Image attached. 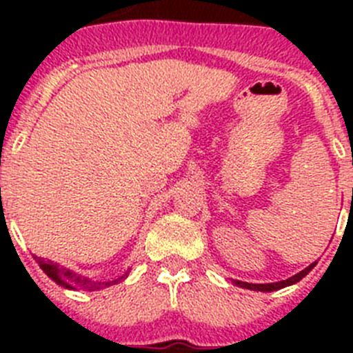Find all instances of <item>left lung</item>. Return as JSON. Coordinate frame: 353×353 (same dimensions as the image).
<instances>
[{
  "mask_svg": "<svg viewBox=\"0 0 353 353\" xmlns=\"http://www.w3.org/2000/svg\"><path fill=\"white\" fill-rule=\"evenodd\" d=\"M314 265H316V261L314 263H311L307 269H304L302 272L295 274V276H292L290 279H285V281H277V283H267V285H252V283H244V281H235L236 286H242V288H248V290H256V292H274V290H279V288H285V286H290L293 285V283L301 281L302 277L307 276L310 274V270L313 269Z\"/></svg>",
  "mask_w": 353,
  "mask_h": 353,
  "instance_id": "obj_1",
  "label": "left lung"
}]
</instances>
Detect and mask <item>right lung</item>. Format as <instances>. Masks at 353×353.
<instances>
[{
  "label": "right lung",
  "mask_w": 353,
  "mask_h": 353,
  "mask_svg": "<svg viewBox=\"0 0 353 353\" xmlns=\"http://www.w3.org/2000/svg\"><path fill=\"white\" fill-rule=\"evenodd\" d=\"M37 261H39L40 269L48 274L52 281H56L58 285L65 286V288H72V290H88V292H93V290H101V288H105V286L114 285V283L121 281V279L127 276L125 274V276H121L120 279H114V281L99 283V281H92V279H86V277L79 276V274H76V272H72V270L65 269V267H61V265L52 263V261H49V260L46 261L43 258H37Z\"/></svg>",
  "instance_id": "add662e5"
}]
</instances>
